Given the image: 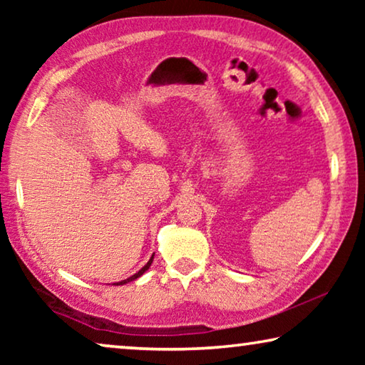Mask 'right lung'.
<instances>
[{"label": "right lung", "mask_w": 365, "mask_h": 365, "mask_svg": "<svg viewBox=\"0 0 365 365\" xmlns=\"http://www.w3.org/2000/svg\"><path fill=\"white\" fill-rule=\"evenodd\" d=\"M153 259H154V255L151 256V259H150V261H148L146 264H145V267H141L138 272H137V274H135V275H132V277H128V279L127 280H122V282H119V283H114V285H123V283H128V282H132V280H137L138 279V277H141V275H143L145 274V272L148 270V269H150V265H151V262H153Z\"/></svg>", "instance_id": "add662e5"}]
</instances>
